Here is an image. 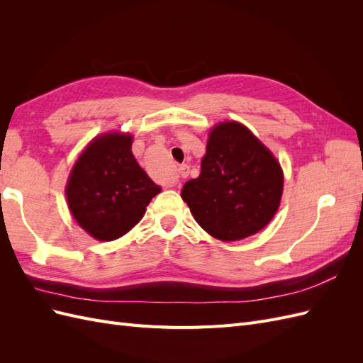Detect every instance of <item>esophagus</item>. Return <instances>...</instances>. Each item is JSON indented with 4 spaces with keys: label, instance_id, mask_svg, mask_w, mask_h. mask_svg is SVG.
<instances>
[{
    "label": "esophagus",
    "instance_id": "esophagus-1",
    "mask_svg": "<svg viewBox=\"0 0 363 363\" xmlns=\"http://www.w3.org/2000/svg\"><path fill=\"white\" fill-rule=\"evenodd\" d=\"M179 174H180V177H186V175H188V168L182 167V168L179 169Z\"/></svg>",
    "mask_w": 363,
    "mask_h": 363
}]
</instances>
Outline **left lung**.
<instances>
[{"label":"left lung","instance_id":"8db88e82","mask_svg":"<svg viewBox=\"0 0 363 363\" xmlns=\"http://www.w3.org/2000/svg\"><path fill=\"white\" fill-rule=\"evenodd\" d=\"M283 171L272 152L235 121L208 135L201 172L182 199L195 221L219 240H239L265 227L280 206Z\"/></svg>","mask_w":363,"mask_h":363}]
</instances>
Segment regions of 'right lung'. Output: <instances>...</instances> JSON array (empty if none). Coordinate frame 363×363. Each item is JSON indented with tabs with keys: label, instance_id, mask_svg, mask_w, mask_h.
<instances>
[{
	"label": "right lung",
	"instance_id": "add662e5",
	"mask_svg": "<svg viewBox=\"0 0 363 363\" xmlns=\"http://www.w3.org/2000/svg\"><path fill=\"white\" fill-rule=\"evenodd\" d=\"M131 144L130 135L98 136L71 171L68 207L84 232L98 240H115L130 232L162 191L139 167Z\"/></svg>",
	"mask_w": 363,
	"mask_h": 363
}]
</instances>
